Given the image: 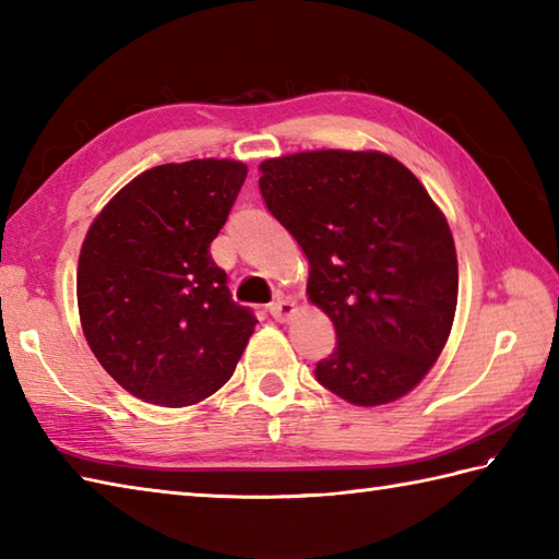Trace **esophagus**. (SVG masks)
I'll list each match as a JSON object with an SVG mask.
<instances>
[{
    "label": "esophagus",
    "instance_id": "obj_1",
    "mask_svg": "<svg viewBox=\"0 0 559 559\" xmlns=\"http://www.w3.org/2000/svg\"><path fill=\"white\" fill-rule=\"evenodd\" d=\"M269 312H271L273 319H276V322H288V319L295 314V305L286 298H278V300L271 302Z\"/></svg>",
    "mask_w": 559,
    "mask_h": 559
}]
</instances>
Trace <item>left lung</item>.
Here are the masks:
<instances>
[{"mask_svg":"<svg viewBox=\"0 0 559 559\" xmlns=\"http://www.w3.org/2000/svg\"><path fill=\"white\" fill-rule=\"evenodd\" d=\"M259 170L266 209L310 261V302L336 329L319 384L365 408L406 396L454 324L459 261L444 213L382 151H302Z\"/></svg>","mask_w":559,"mask_h":559,"instance_id":"1","label":"left lung"}]
</instances>
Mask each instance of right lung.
I'll return each mask as SVG.
<instances>
[{
    "instance_id": "add662e5",
    "label": "right lung",
    "mask_w": 559,
    "mask_h": 559,
    "mask_svg": "<svg viewBox=\"0 0 559 559\" xmlns=\"http://www.w3.org/2000/svg\"><path fill=\"white\" fill-rule=\"evenodd\" d=\"M247 177L228 158L165 163L124 185L81 245V329L129 394L192 406L228 382L257 319L209 254Z\"/></svg>"
}]
</instances>
